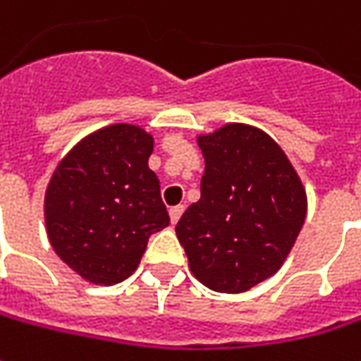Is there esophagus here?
I'll return each instance as SVG.
<instances>
[{
  "label": "esophagus",
  "mask_w": 361,
  "mask_h": 361,
  "mask_svg": "<svg viewBox=\"0 0 361 361\" xmlns=\"http://www.w3.org/2000/svg\"><path fill=\"white\" fill-rule=\"evenodd\" d=\"M181 214H183V206H173V208H169V218H171V224H176L178 220L181 218Z\"/></svg>",
  "instance_id": "1"
}]
</instances>
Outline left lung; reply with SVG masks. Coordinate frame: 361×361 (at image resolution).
<instances>
[{
	"instance_id": "left-lung-1",
	"label": "left lung",
	"mask_w": 361,
	"mask_h": 361,
	"mask_svg": "<svg viewBox=\"0 0 361 361\" xmlns=\"http://www.w3.org/2000/svg\"><path fill=\"white\" fill-rule=\"evenodd\" d=\"M197 145L202 196L176 234L202 285L244 293L285 262L305 222L307 194L285 151L257 127L230 123L200 135Z\"/></svg>"
}]
</instances>
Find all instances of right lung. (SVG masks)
<instances>
[{
	"mask_svg": "<svg viewBox=\"0 0 361 361\" xmlns=\"http://www.w3.org/2000/svg\"><path fill=\"white\" fill-rule=\"evenodd\" d=\"M153 137L111 125L85 137L58 164L44 216L54 252L94 285H115L139 267L151 234L169 226L149 169Z\"/></svg>",
	"mask_w": 361,
	"mask_h": 361,
	"instance_id": "1",
	"label": "right lung"
}]
</instances>
